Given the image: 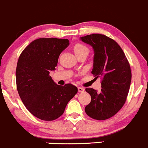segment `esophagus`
Instances as JSON below:
<instances>
[{
    "mask_svg": "<svg viewBox=\"0 0 148 148\" xmlns=\"http://www.w3.org/2000/svg\"><path fill=\"white\" fill-rule=\"evenodd\" d=\"M78 92L79 93H83L84 92V89L82 87H78Z\"/></svg>",
    "mask_w": 148,
    "mask_h": 148,
    "instance_id": "1",
    "label": "esophagus"
}]
</instances>
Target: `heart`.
<instances>
[{"label": "heart", "mask_w": 148, "mask_h": 148, "mask_svg": "<svg viewBox=\"0 0 148 148\" xmlns=\"http://www.w3.org/2000/svg\"><path fill=\"white\" fill-rule=\"evenodd\" d=\"M73 50L76 56H78L83 53H89V48L82 43H76L73 46Z\"/></svg>", "instance_id": "heart-1"}]
</instances>
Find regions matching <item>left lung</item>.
<instances>
[{"label": "left lung", "instance_id": "left-lung-1", "mask_svg": "<svg viewBox=\"0 0 148 148\" xmlns=\"http://www.w3.org/2000/svg\"><path fill=\"white\" fill-rule=\"evenodd\" d=\"M81 40L92 46L94 50L92 74L100 77L101 89L86 88L92 97L84 108L88 116L96 120H105L114 116L123 107L130 88V64L120 46L112 38L94 34Z\"/></svg>", "mask_w": 148, "mask_h": 148}]
</instances>
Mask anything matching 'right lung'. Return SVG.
<instances>
[{"mask_svg":"<svg viewBox=\"0 0 148 148\" xmlns=\"http://www.w3.org/2000/svg\"><path fill=\"white\" fill-rule=\"evenodd\" d=\"M69 45L68 39L38 38L25 48L18 59L16 83L19 95L27 110L42 120L59 118L77 93L73 84L58 85L49 75Z\"/></svg>","mask_w":148,"mask_h":148,"instance_id":"add662e5","label":"right lung"}]
</instances>
